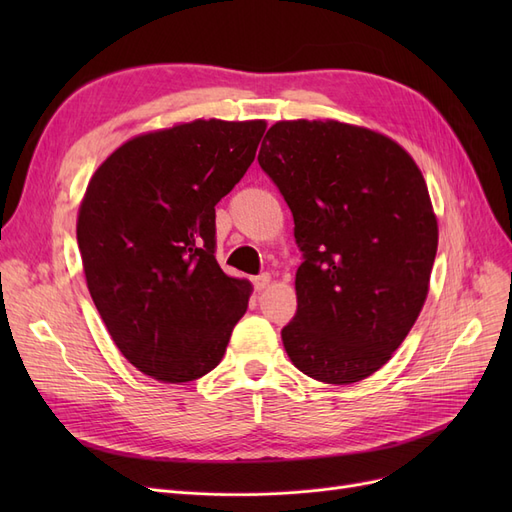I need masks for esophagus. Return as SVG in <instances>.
Masks as SVG:
<instances>
[{
	"label": "esophagus",
	"mask_w": 512,
	"mask_h": 512,
	"mask_svg": "<svg viewBox=\"0 0 512 512\" xmlns=\"http://www.w3.org/2000/svg\"><path fill=\"white\" fill-rule=\"evenodd\" d=\"M269 284H271V275H269V273H262V275L254 277V288H256L258 292L269 288Z\"/></svg>",
	"instance_id": "obj_1"
}]
</instances>
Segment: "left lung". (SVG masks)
Wrapping results in <instances>:
<instances>
[{
    "mask_svg": "<svg viewBox=\"0 0 512 512\" xmlns=\"http://www.w3.org/2000/svg\"><path fill=\"white\" fill-rule=\"evenodd\" d=\"M265 138L258 162L303 252L284 348L318 382H361L391 361L427 299L438 252L427 183L404 147L363 126L292 119Z\"/></svg>",
    "mask_w": 512,
    "mask_h": 512,
    "instance_id": "1",
    "label": "left lung"
}]
</instances>
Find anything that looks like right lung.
Instances as JSON below:
<instances>
[{
	"instance_id": "add662e5",
	"label": "right lung",
	"mask_w": 512,
	"mask_h": 512,
	"mask_svg": "<svg viewBox=\"0 0 512 512\" xmlns=\"http://www.w3.org/2000/svg\"><path fill=\"white\" fill-rule=\"evenodd\" d=\"M267 123L194 119L138 134L89 179L76 241L115 346L160 382L218 367L252 284L215 260V205L256 158Z\"/></svg>"
}]
</instances>
